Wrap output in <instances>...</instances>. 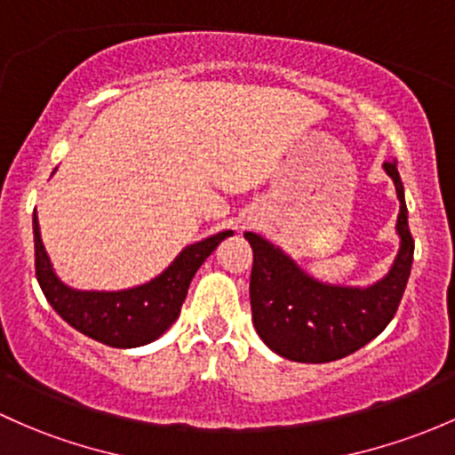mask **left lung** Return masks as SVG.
I'll use <instances>...</instances> for the list:
<instances>
[{"mask_svg": "<svg viewBox=\"0 0 455 455\" xmlns=\"http://www.w3.org/2000/svg\"><path fill=\"white\" fill-rule=\"evenodd\" d=\"M399 198L396 235L399 251L390 270L375 283L336 285L307 275L266 237L246 231L252 248V324L276 355L303 364L340 360L379 336L401 303L414 259L403 183L396 161L384 164Z\"/></svg>", "mask_w": 455, "mask_h": 455, "instance_id": "obj_1", "label": "left lung"}]
</instances>
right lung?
Returning <instances> with one entry per match:
<instances>
[{
	"label": "right lung",
	"instance_id": "add662e5",
	"mask_svg": "<svg viewBox=\"0 0 455 455\" xmlns=\"http://www.w3.org/2000/svg\"><path fill=\"white\" fill-rule=\"evenodd\" d=\"M32 228H35L36 281L47 303L76 331L115 348L143 347L164 336L179 318L198 267L218 248L220 242L233 235V231H220L212 237L189 243L161 275L146 283L126 290H78L67 285L56 275L50 255L43 246L36 212L32 215Z\"/></svg>",
	"mask_w": 455,
	"mask_h": 455
}]
</instances>
